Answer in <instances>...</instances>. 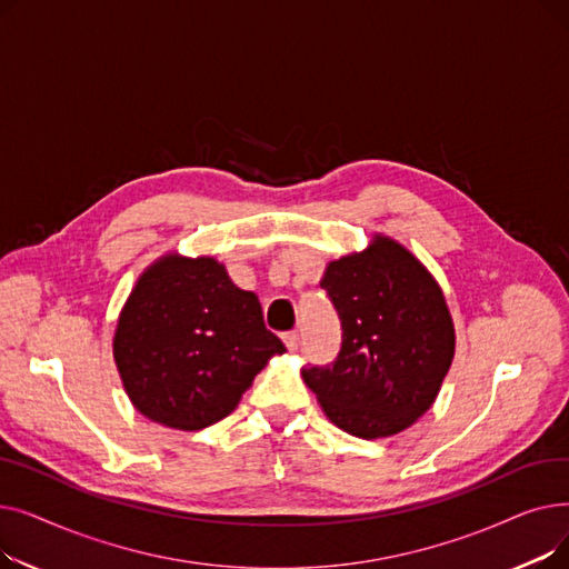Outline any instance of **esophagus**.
Returning a JSON list of instances; mask_svg holds the SVG:
<instances>
[{
    "mask_svg": "<svg viewBox=\"0 0 569 569\" xmlns=\"http://www.w3.org/2000/svg\"><path fill=\"white\" fill-rule=\"evenodd\" d=\"M283 343H286V348L290 352H295L297 348H300V335H297V332H286L283 335Z\"/></svg>",
    "mask_w": 569,
    "mask_h": 569,
    "instance_id": "34e87169",
    "label": "esophagus"
}]
</instances>
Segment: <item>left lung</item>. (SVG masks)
Returning a JSON list of instances; mask_svg holds the SVG:
<instances>
[{
  "label": "left lung",
  "instance_id": "8db88e82",
  "mask_svg": "<svg viewBox=\"0 0 569 569\" xmlns=\"http://www.w3.org/2000/svg\"><path fill=\"white\" fill-rule=\"evenodd\" d=\"M320 288L341 320L332 365L302 369L325 415L357 438L408 429L436 401L455 357V325L427 267L390 237L332 260Z\"/></svg>",
  "mask_w": 569,
  "mask_h": 569
}]
</instances>
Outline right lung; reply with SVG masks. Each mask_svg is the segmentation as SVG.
Listing matches in <instances>:
<instances>
[{"label":"right lung","mask_w":569,"mask_h":569,"mask_svg":"<svg viewBox=\"0 0 569 569\" xmlns=\"http://www.w3.org/2000/svg\"><path fill=\"white\" fill-rule=\"evenodd\" d=\"M258 297L214 258L168 253L119 313L112 355L131 403L152 422L198 431L228 417L272 355Z\"/></svg>","instance_id":"add662e5"}]
</instances>
